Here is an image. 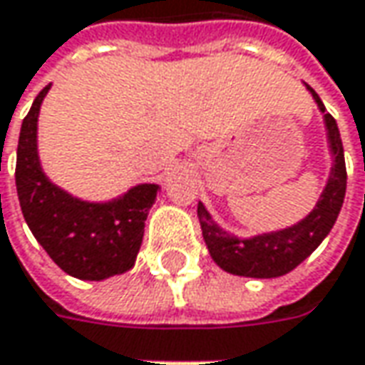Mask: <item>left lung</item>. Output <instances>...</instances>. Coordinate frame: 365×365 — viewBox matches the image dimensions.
<instances>
[{
	"label": "left lung",
	"mask_w": 365,
	"mask_h": 365,
	"mask_svg": "<svg viewBox=\"0 0 365 365\" xmlns=\"http://www.w3.org/2000/svg\"><path fill=\"white\" fill-rule=\"evenodd\" d=\"M307 91L313 95L319 111L323 113L327 144L331 154V173L327 185L321 192L313 211L294 225L276 230V232L258 233L252 237H237L225 232L213 221L201 201L197 207L199 223L203 230V240L213 262L221 270L247 276V278H278L290 270H294L302 259H307L315 252L319 244L327 237L331 227L335 225L337 215L341 211L347 187V173H345L344 144L337 121L325 111L321 97L304 83Z\"/></svg>",
	"instance_id": "8db88e82"
}]
</instances>
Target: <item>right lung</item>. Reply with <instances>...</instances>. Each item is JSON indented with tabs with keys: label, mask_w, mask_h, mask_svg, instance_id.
I'll list each match as a JSON object with an SVG mask.
<instances>
[{
	"label": "right lung",
	"mask_w": 365,
	"mask_h": 365,
	"mask_svg": "<svg viewBox=\"0 0 365 365\" xmlns=\"http://www.w3.org/2000/svg\"><path fill=\"white\" fill-rule=\"evenodd\" d=\"M52 85L38 93L21 121L16 189L38 244L78 280H106L132 270L158 185L142 182L111 201H83L44 175L38 156V115Z\"/></svg>",
	"instance_id": "1"
}]
</instances>
